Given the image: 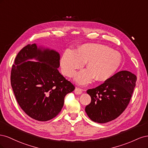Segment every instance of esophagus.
I'll use <instances>...</instances> for the list:
<instances>
[{"instance_id": "obj_1", "label": "esophagus", "mask_w": 148, "mask_h": 148, "mask_svg": "<svg viewBox=\"0 0 148 148\" xmlns=\"http://www.w3.org/2000/svg\"><path fill=\"white\" fill-rule=\"evenodd\" d=\"M83 92V89H80L79 88H76L75 89V93L76 95H81Z\"/></svg>"}]
</instances>
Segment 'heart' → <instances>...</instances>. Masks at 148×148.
Instances as JSON below:
<instances>
[{
    "mask_svg": "<svg viewBox=\"0 0 148 148\" xmlns=\"http://www.w3.org/2000/svg\"><path fill=\"white\" fill-rule=\"evenodd\" d=\"M87 61L88 69L75 76V81L80 85L90 83L95 78L98 82L109 79L119 69L122 58L118 52L106 46L83 44L77 51L68 49L64 51L60 60L62 72L66 77H73Z\"/></svg>",
    "mask_w": 148,
    "mask_h": 148,
    "instance_id": "1",
    "label": "heart"
}]
</instances>
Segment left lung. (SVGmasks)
<instances>
[{
  "label": "left lung",
  "instance_id": "1",
  "mask_svg": "<svg viewBox=\"0 0 148 148\" xmlns=\"http://www.w3.org/2000/svg\"><path fill=\"white\" fill-rule=\"evenodd\" d=\"M136 77L128 71H120L100 86L88 89L91 103L85 111L91 120L104 123L117 118L127 108L136 86Z\"/></svg>",
  "mask_w": 148,
  "mask_h": 148
}]
</instances>
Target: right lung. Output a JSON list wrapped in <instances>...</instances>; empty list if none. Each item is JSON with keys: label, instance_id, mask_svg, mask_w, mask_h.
<instances>
[{"label": "right lung", "instance_id": "1", "mask_svg": "<svg viewBox=\"0 0 148 148\" xmlns=\"http://www.w3.org/2000/svg\"><path fill=\"white\" fill-rule=\"evenodd\" d=\"M59 66V52L35 43L24 47L15 58L10 77L13 91L22 110L34 120L45 122L56 117L65 96L75 89L60 73Z\"/></svg>", "mask_w": 148, "mask_h": 148}]
</instances>
